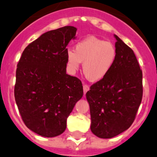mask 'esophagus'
Instances as JSON below:
<instances>
[{"label":"esophagus","instance_id":"1","mask_svg":"<svg viewBox=\"0 0 157 157\" xmlns=\"http://www.w3.org/2000/svg\"><path fill=\"white\" fill-rule=\"evenodd\" d=\"M89 89H90V87H89V85H85L83 86V90H84V94H86L87 93V91H88V90H89Z\"/></svg>","mask_w":157,"mask_h":157}]
</instances>
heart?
<instances>
[{"label":"heart","mask_w":157,"mask_h":157,"mask_svg":"<svg viewBox=\"0 0 157 157\" xmlns=\"http://www.w3.org/2000/svg\"><path fill=\"white\" fill-rule=\"evenodd\" d=\"M116 49L109 41L89 37L75 45V51H67V62L69 69L75 71L83 63V72L92 82H98L107 75L116 59Z\"/></svg>","instance_id":"b5f03b06"}]
</instances>
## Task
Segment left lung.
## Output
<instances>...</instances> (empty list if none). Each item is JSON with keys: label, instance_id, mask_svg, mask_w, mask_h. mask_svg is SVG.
<instances>
[{"label": "left lung", "instance_id": "1", "mask_svg": "<svg viewBox=\"0 0 157 157\" xmlns=\"http://www.w3.org/2000/svg\"><path fill=\"white\" fill-rule=\"evenodd\" d=\"M116 59L106 76L86 93L90 130L101 138H111L127 130L136 117L143 97L142 70L132 48L117 35Z\"/></svg>", "mask_w": 157, "mask_h": 157}]
</instances>
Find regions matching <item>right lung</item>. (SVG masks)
Masks as SVG:
<instances>
[{"label": "right lung", "mask_w": 157, "mask_h": 157, "mask_svg": "<svg viewBox=\"0 0 157 157\" xmlns=\"http://www.w3.org/2000/svg\"><path fill=\"white\" fill-rule=\"evenodd\" d=\"M77 29L47 32L22 52L17 64L14 97L22 121L38 135H61L67 119L83 96L80 79L66 73L67 46Z\"/></svg>", "instance_id": "right-lung-1"}]
</instances>
